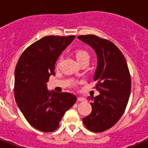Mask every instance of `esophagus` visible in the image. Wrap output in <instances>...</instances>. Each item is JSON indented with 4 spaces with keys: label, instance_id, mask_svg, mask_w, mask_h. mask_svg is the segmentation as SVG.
Returning <instances> with one entry per match:
<instances>
[{
    "label": "esophagus",
    "instance_id": "34e87169",
    "mask_svg": "<svg viewBox=\"0 0 148 148\" xmlns=\"http://www.w3.org/2000/svg\"><path fill=\"white\" fill-rule=\"evenodd\" d=\"M77 100H78V101H84L85 99H84V97H78L77 98Z\"/></svg>",
    "mask_w": 148,
    "mask_h": 148
}]
</instances>
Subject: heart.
<instances>
[{
	"label": "heart",
	"instance_id": "obj_1",
	"mask_svg": "<svg viewBox=\"0 0 148 148\" xmlns=\"http://www.w3.org/2000/svg\"><path fill=\"white\" fill-rule=\"evenodd\" d=\"M75 58H76L77 61H80L85 58H89V55L86 51L83 50V49H78L75 51Z\"/></svg>",
	"mask_w": 148,
	"mask_h": 148
}]
</instances>
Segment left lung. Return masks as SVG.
Here are the masks:
<instances>
[{
    "instance_id": "left-lung-1",
    "label": "left lung",
    "mask_w": 148,
    "mask_h": 148,
    "mask_svg": "<svg viewBox=\"0 0 148 148\" xmlns=\"http://www.w3.org/2000/svg\"><path fill=\"white\" fill-rule=\"evenodd\" d=\"M77 38L95 51L97 66L93 80L100 92L94 99L87 97L92 112L83 118V122L90 131H105L119 120L127 104L131 90L127 64L121 51L109 40L94 35Z\"/></svg>"
}]
</instances>
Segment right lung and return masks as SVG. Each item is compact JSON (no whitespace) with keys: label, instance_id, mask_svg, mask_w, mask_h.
<instances>
[{"label":"right lung","instance_id":"add662e5","mask_svg":"<svg viewBox=\"0 0 148 148\" xmlns=\"http://www.w3.org/2000/svg\"><path fill=\"white\" fill-rule=\"evenodd\" d=\"M75 36H46L23 53L15 71V98L17 105L30 125L43 132L59 126L66 111L77 100L69 92L47 90L49 76L55 75L56 61Z\"/></svg>","mask_w":148,"mask_h":148}]
</instances>
